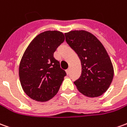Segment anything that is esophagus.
Listing matches in <instances>:
<instances>
[{
	"label": "esophagus",
	"instance_id": "34e87169",
	"mask_svg": "<svg viewBox=\"0 0 127 127\" xmlns=\"http://www.w3.org/2000/svg\"><path fill=\"white\" fill-rule=\"evenodd\" d=\"M66 74H67V75H69V73H70L69 69H67L66 70Z\"/></svg>",
	"mask_w": 127,
	"mask_h": 127
}]
</instances>
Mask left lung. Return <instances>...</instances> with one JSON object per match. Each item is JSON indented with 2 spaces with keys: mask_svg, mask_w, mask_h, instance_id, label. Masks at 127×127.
<instances>
[{
  "mask_svg": "<svg viewBox=\"0 0 127 127\" xmlns=\"http://www.w3.org/2000/svg\"><path fill=\"white\" fill-rule=\"evenodd\" d=\"M64 36L81 61V76L74 84L85 95L100 96L109 87L113 78V65L106 49L95 36L84 30L71 31Z\"/></svg>",
  "mask_w": 127,
  "mask_h": 127,
  "instance_id": "8db88e82",
  "label": "left lung"
}]
</instances>
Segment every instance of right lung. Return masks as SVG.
<instances>
[{
    "instance_id": "obj_1",
    "label": "right lung",
    "mask_w": 127,
    "mask_h": 127,
    "mask_svg": "<svg viewBox=\"0 0 127 127\" xmlns=\"http://www.w3.org/2000/svg\"><path fill=\"white\" fill-rule=\"evenodd\" d=\"M64 40L61 32L47 31L36 36L25 51L19 66V78L24 91L33 100L48 101L59 90L66 73L54 53Z\"/></svg>"
}]
</instances>
